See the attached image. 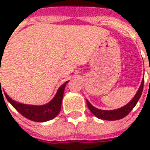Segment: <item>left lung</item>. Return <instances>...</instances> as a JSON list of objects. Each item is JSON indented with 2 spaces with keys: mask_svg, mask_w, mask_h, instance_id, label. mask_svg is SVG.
Wrapping results in <instances>:
<instances>
[{
  "mask_svg": "<svg viewBox=\"0 0 150 150\" xmlns=\"http://www.w3.org/2000/svg\"><path fill=\"white\" fill-rule=\"evenodd\" d=\"M143 83H144V80L142 81V83L135 95V96L133 97V99L125 106L116 108V109H113V110H103V109H99L95 108L93 105L91 104L88 100H87V105L89 108V110L93 113V115H95L97 118L99 119H103V120H108V121H115V120H120L123 117H125L127 115L129 114V112L135 108V106L137 103V102L139 101L142 93V89H143Z\"/></svg>",
  "mask_w": 150,
  "mask_h": 150,
  "instance_id": "8db88e82",
  "label": "left lung"
}]
</instances>
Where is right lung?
<instances>
[{
    "label": "right lung",
    "mask_w": 150,
    "mask_h": 150,
    "mask_svg": "<svg viewBox=\"0 0 150 150\" xmlns=\"http://www.w3.org/2000/svg\"><path fill=\"white\" fill-rule=\"evenodd\" d=\"M1 58H2L1 55ZM68 82H69V81H66V82H64L58 88V90H57L55 96H54V98L49 103H47L43 105H29L20 103H17V102H15L14 100H12L7 95V93H5V96H6L7 100L11 103V105L15 108V109L21 115H22L24 117H26L28 120L34 121V122H47V121L52 120L53 118H54L60 113L61 107H62V97H63V93H64V89H65L66 84ZM1 93L2 94V92H1Z\"/></svg>",
    "instance_id": "1"
}]
</instances>
